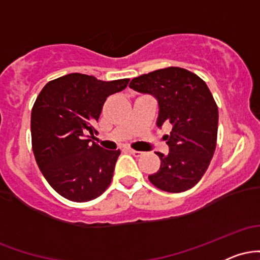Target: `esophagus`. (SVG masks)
I'll return each mask as SVG.
<instances>
[{"label":"esophagus","instance_id":"obj_1","mask_svg":"<svg viewBox=\"0 0 260 260\" xmlns=\"http://www.w3.org/2000/svg\"><path fill=\"white\" fill-rule=\"evenodd\" d=\"M123 150L128 151V153H131V154H132V155H134V156H140V155L143 154L142 151H138V150H133V149H131V148H128V147H124V148H123Z\"/></svg>","mask_w":260,"mask_h":260}]
</instances>
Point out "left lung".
I'll return each instance as SVG.
<instances>
[{"mask_svg":"<svg viewBox=\"0 0 260 260\" xmlns=\"http://www.w3.org/2000/svg\"><path fill=\"white\" fill-rule=\"evenodd\" d=\"M133 90L156 99V126L170 124L164 136L169 154L156 153L159 171L149 181L161 190L181 193L198 183L216 148L219 111L208 85L194 73L169 67L133 78Z\"/></svg>","mask_w":260,"mask_h":260,"instance_id":"8db88e82","label":"left lung"}]
</instances>
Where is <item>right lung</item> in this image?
<instances>
[{
  "label": "right lung",
  "mask_w": 260,
  "mask_h": 260,
  "mask_svg": "<svg viewBox=\"0 0 260 260\" xmlns=\"http://www.w3.org/2000/svg\"><path fill=\"white\" fill-rule=\"evenodd\" d=\"M129 79L104 82L70 73L44 86L31 110V144L44 177L68 201L89 202L112 181L120 150L91 142L104 103L122 91Z\"/></svg>",
  "instance_id": "add662e5"
}]
</instances>
